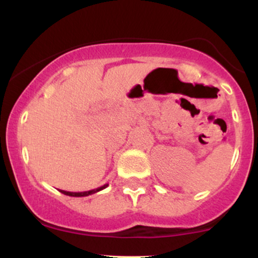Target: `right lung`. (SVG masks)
<instances>
[{
    "label": "right lung",
    "instance_id": "add662e5",
    "mask_svg": "<svg viewBox=\"0 0 258 258\" xmlns=\"http://www.w3.org/2000/svg\"><path fill=\"white\" fill-rule=\"evenodd\" d=\"M108 184H104L103 186H99V188L93 189V190H88V191H81V193H73V191H65V190H60V193H63L65 195H69V197H88V195L98 193V191L103 190V189L106 188Z\"/></svg>",
    "mask_w": 258,
    "mask_h": 258
}]
</instances>
